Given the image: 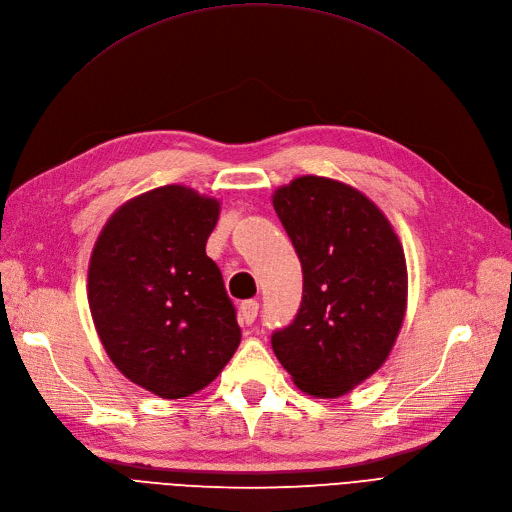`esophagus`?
Segmentation results:
<instances>
[{
  "label": "esophagus",
  "mask_w": 512,
  "mask_h": 512,
  "mask_svg": "<svg viewBox=\"0 0 512 512\" xmlns=\"http://www.w3.org/2000/svg\"><path fill=\"white\" fill-rule=\"evenodd\" d=\"M256 316H258V302L256 300L241 302V306H239V319H241V323L252 325L256 321Z\"/></svg>",
  "instance_id": "34e87169"
}]
</instances>
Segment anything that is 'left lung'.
Returning a JSON list of instances; mask_svg holds the SVG:
<instances>
[{"mask_svg": "<svg viewBox=\"0 0 512 512\" xmlns=\"http://www.w3.org/2000/svg\"><path fill=\"white\" fill-rule=\"evenodd\" d=\"M273 206L302 262V304L271 344L302 392L339 398L371 377L400 333L408 275L385 214L358 189L298 177Z\"/></svg>", "mask_w": 512, "mask_h": 512, "instance_id": "obj_1", "label": "left lung"}]
</instances>
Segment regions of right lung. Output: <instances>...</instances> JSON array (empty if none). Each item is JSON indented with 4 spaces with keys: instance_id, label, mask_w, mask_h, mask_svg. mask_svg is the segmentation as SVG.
Returning a JSON list of instances; mask_svg holds the SVG:
<instances>
[{
    "instance_id": "right-lung-1",
    "label": "right lung",
    "mask_w": 512,
    "mask_h": 512,
    "mask_svg": "<svg viewBox=\"0 0 512 512\" xmlns=\"http://www.w3.org/2000/svg\"><path fill=\"white\" fill-rule=\"evenodd\" d=\"M221 204L164 185L120 206L91 252L87 298L114 367L148 392H200L241 342L223 275L206 256Z\"/></svg>"
}]
</instances>
